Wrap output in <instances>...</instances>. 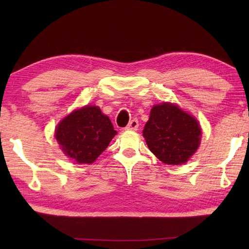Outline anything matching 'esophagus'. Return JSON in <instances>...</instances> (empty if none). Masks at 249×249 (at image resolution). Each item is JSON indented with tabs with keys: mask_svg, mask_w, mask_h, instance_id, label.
I'll use <instances>...</instances> for the list:
<instances>
[{
	"mask_svg": "<svg viewBox=\"0 0 249 249\" xmlns=\"http://www.w3.org/2000/svg\"><path fill=\"white\" fill-rule=\"evenodd\" d=\"M138 127H139V122H138V120H131L130 122H129V124L126 126L125 127V129L126 130H133V131H136L137 129H138Z\"/></svg>",
	"mask_w": 249,
	"mask_h": 249,
	"instance_id": "esophagus-1",
	"label": "esophagus"
}]
</instances>
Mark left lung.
Masks as SVG:
<instances>
[{
    "label": "left lung",
    "instance_id": "8db88e82",
    "mask_svg": "<svg viewBox=\"0 0 249 249\" xmlns=\"http://www.w3.org/2000/svg\"><path fill=\"white\" fill-rule=\"evenodd\" d=\"M199 122L178 105L153 106L143 137L150 151L167 165H182L198 150L201 140Z\"/></svg>",
    "mask_w": 249,
    "mask_h": 249
}]
</instances>
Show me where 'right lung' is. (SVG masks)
<instances>
[{
    "mask_svg": "<svg viewBox=\"0 0 249 249\" xmlns=\"http://www.w3.org/2000/svg\"><path fill=\"white\" fill-rule=\"evenodd\" d=\"M116 135L110 119L97 106H84L65 116L54 137L64 154L78 163H92Z\"/></svg>",
    "mask_w": 249,
    "mask_h": 249,
    "instance_id": "obj_1",
    "label": "right lung"
}]
</instances>
